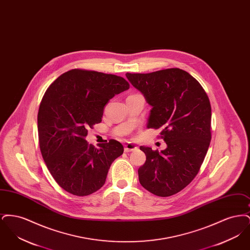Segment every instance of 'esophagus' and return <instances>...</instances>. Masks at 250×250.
Segmentation results:
<instances>
[{
  "label": "esophagus",
  "mask_w": 250,
  "mask_h": 250,
  "mask_svg": "<svg viewBox=\"0 0 250 250\" xmlns=\"http://www.w3.org/2000/svg\"><path fill=\"white\" fill-rule=\"evenodd\" d=\"M137 149H138V147H137L135 144H133V143H128L125 145V153L135 151V150H137Z\"/></svg>",
  "instance_id": "esophagus-1"
}]
</instances>
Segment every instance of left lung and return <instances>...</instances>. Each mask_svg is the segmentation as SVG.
<instances>
[{
  "label": "left lung",
  "instance_id": "8db88e82",
  "mask_svg": "<svg viewBox=\"0 0 250 250\" xmlns=\"http://www.w3.org/2000/svg\"><path fill=\"white\" fill-rule=\"evenodd\" d=\"M131 84L152 106L147 128L160 129L165 150L141 146L146 161L139 180L146 190L169 197L188 186L207 154L212 110L208 95L189 73L179 68L140 74L126 73Z\"/></svg>",
  "mask_w": 250,
  "mask_h": 250
}]
</instances>
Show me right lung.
Segmentation results:
<instances>
[{
  "instance_id": "right-lung-1",
  "label": "right lung",
  "mask_w": 250,
  "mask_h": 250,
  "mask_svg": "<svg viewBox=\"0 0 250 250\" xmlns=\"http://www.w3.org/2000/svg\"><path fill=\"white\" fill-rule=\"evenodd\" d=\"M129 89L122 77L101 72L72 69L48 87L37 114L40 151L60 187L75 196L100 189L111 163L124 153L115 141L95 148L85 141L87 128L99 124L105 105Z\"/></svg>"
}]
</instances>
